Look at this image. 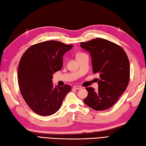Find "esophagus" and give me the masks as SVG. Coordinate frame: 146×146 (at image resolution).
<instances>
[{
    "instance_id": "esophagus-1",
    "label": "esophagus",
    "mask_w": 146,
    "mask_h": 146,
    "mask_svg": "<svg viewBox=\"0 0 146 146\" xmlns=\"http://www.w3.org/2000/svg\"><path fill=\"white\" fill-rule=\"evenodd\" d=\"M74 88L75 89H77V90H79V89H81L82 87H81V86H74Z\"/></svg>"
}]
</instances>
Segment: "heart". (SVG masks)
Here are the masks:
<instances>
[{
	"label": "heart",
	"instance_id": "heart-1",
	"mask_svg": "<svg viewBox=\"0 0 146 146\" xmlns=\"http://www.w3.org/2000/svg\"><path fill=\"white\" fill-rule=\"evenodd\" d=\"M85 54H86L85 53H83V52H79V53L77 54L76 57H77V58H79L80 57L84 56V55H85Z\"/></svg>",
	"mask_w": 146,
	"mask_h": 146
}]
</instances>
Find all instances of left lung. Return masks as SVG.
Instances as JSON below:
<instances>
[{
  "label": "left lung",
  "instance_id": "8db88e82",
  "mask_svg": "<svg viewBox=\"0 0 146 146\" xmlns=\"http://www.w3.org/2000/svg\"><path fill=\"white\" fill-rule=\"evenodd\" d=\"M80 47L90 52L93 72L99 74L98 90L86 87L88 91L84 102L96 111H104L114 106L124 92L130 79V65L125 52L119 45L97 38Z\"/></svg>",
  "mask_w": 146,
  "mask_h": 146
}]
</instances>
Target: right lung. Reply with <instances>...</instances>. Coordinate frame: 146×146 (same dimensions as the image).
Masks as SVG:
<instances>
[{
    "instance_id": "1",
    "label": "right lung",
    "mask_w": 146,
    "mask_h": 146,
    "mask_svg": "<svg viewBox=\"0 0 146 146\" xmlns=\"http://www.w3.org/2000/svg\"><path fill=\"white\" fill-rule=\"evenodd\" d=\"M72 47L60 42L48 40L29 47L18 66V84L30 108L44 116L56 113L71 87L53 86V74L62 67L63 55Z\"/></svg>"
}]
</instances>
